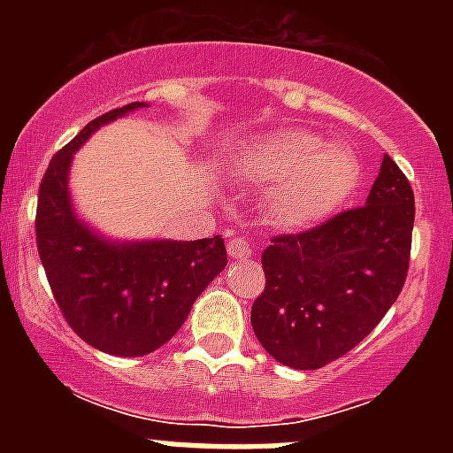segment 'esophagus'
Listing matches in <instances>:
<instances>
[{"mask_svg": "<svg viewBox=\"0 0 453 453\" xmlns=\"http://www.w3.org/2000/svg\"><path fill=\"white\" fill-rule=\"evenodd\" d=\"M226 254H229V258H234V261H242V258H250L251 250L250 245H247V240L234 238L226 242Z\"/></svg>", "mask_w": 453, "mask_h": 453, "instance_id": "1", "label": "esophagus"}]
</instances>
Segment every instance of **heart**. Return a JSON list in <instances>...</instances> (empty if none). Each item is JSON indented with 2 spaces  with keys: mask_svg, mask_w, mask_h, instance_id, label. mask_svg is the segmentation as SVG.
<instances>
[{
  "mask_svg": "<svg viewBox=\"0 0 453 453\" xmlns=\"http://www.w3.org/2000/svg\"><path fill=\"white\" fill-rule=\"evenodd\" d=\"M245 179L265 183L263 208L281 229H306L335 213L354 195L361 165L338 142H319L306 129H276L247 140L238 156Z\"/></svg>",
  "mask_w": 453,
  "mask_h": 453,
  "instance_id": "b5f03b06",
  "label": "heart"
}]
</instances>
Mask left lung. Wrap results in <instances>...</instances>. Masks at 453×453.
<instances>
[{"mask_svg": "<svg viewBox=\"0 0 453 453\" xmlns=\"http://www.w3.org/2000/svg\"><path fill=\"white\" fill-rule=\"evenodd\" d=\"M413 219L411 183L383 156L365 206L272 240L265 290L251 306L263 349L292 370H318L354 349L397 302Z\"/></svg>", "mask_w": 453, "mask_h": 453, "instance_id": "1", "label": "left lung"}]
</instances>
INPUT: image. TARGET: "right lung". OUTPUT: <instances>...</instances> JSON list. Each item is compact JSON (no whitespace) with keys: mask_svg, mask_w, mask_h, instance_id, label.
Wrapping results in <instances>:
<instances>
[{"mask_svg":"<svg viewBox=\"0 0 453 453\" xmlns=\"http://www.w3.org/2000/svg\"><path fill=\"white\" fill-rule=\"evenodd\" d=\"M147 102L92 119L51 158L40 183L35 238L51 292L74 334L111 356H145L183 326L192 303L226 267L219 235L119 240L77 213L70 195L74 154L102 127Z\"/></svg>","mask_w":453,"mask_h":453,"instance_id":"obj_1","label":"right lung"}]
</instances>
